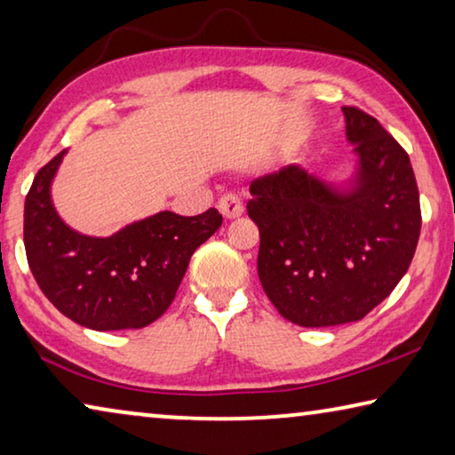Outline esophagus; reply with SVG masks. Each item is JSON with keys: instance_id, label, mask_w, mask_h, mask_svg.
I'll return each instance as SVG.
<instances>
[{"instance_id": "esophagus-1", "label": "esophagus", "mask_w": 455, "mask_h": 455, "mask_svg": "<svg viewBox=\"0 0 455 455\" xmlns=\"http://www.w3.org/2000/svg\"><path fill=\"white\" fill-rule=\"evenodd\" d=\"M219 208L227 219H239L244 211L243 200L236 196V194H225V196L219 200Z\"/></svg>"}]
</instances>
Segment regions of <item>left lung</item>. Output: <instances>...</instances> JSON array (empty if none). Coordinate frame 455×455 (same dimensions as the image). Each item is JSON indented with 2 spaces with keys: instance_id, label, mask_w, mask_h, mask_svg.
<instances>
[{
  "instance_id": "1",
  "label": "left lung",
  "mask_w": 455,
  "mask_h": 455,
  "mask_svg": "<svg viewBox=\"0 0 455 455\" xmlns=\"http://www.w3.org/2000/svg\"><path fill=\"white\" fill-rule=\"evenodd\" d=\"M356 170L331 184L299 165L251 182L257 271L277 312L298 326L363 320L405 275L421 233L407 151L377 119L342 107Z\"/></svg>"
}]
</instances>
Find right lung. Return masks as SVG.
Returning a JSON list of instances; mask_svg holds the SVG:
<instances>
[{"label": "right lung", "instance_id": "add662e5", "mask_svg": "<svg viewBox=\"0 0 455 455\" xmlns=\"http://www.w3.org/2000/svg\"><path fill=\"white\" fill-rule=\"evenodd\" d=\"M67 149L38 174L24 204L26 257L52 306L84 328H143L170 307L190 257L220 228L208 208L198 216L162 211L111 236L76 233L64 222L50 186Z\"/></svg>", "mask_w": 455, "mask_h": 455}]
</instances>
